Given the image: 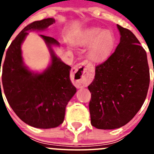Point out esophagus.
<instances>
[{"mask_svg": "<svg viewBox=\"0 0 154 154\" xmlns=\"http://www.w3.org/2000/svg\"><path fill=\"white\" fill-rule=\"evenodd\" d=\"M71 75L75 85L77 87H85L89 82L88 69L83 64H78L74 66L71 71Z\"/></svg>", "mask_w": 154, "mask_h": 154, "instance_id": "obj_1", "label": "esophagus"}]
</instances>
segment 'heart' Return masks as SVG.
<instances>
[{"label": "heart", "instance_id": "b5f03b06", "mask_svg": "<svg viewBox=\"0 0 154 154\" xmlns=\"http://www.w3.org/2000/svg\"><path fill=\"white\" fill-rule=\"evenodd\" d=\"M80 45H89V55L93 60H103L109 55L115 45V37L112 31H103L96 28L86 30L76 40Z\"/></svg>", "mask_w": 154, "mask_h": 154}]
</instances>
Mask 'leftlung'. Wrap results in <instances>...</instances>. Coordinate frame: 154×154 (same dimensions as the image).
I'll return each instance as SVG.
<instances>
[{"instance_id":"1","label":"left lung","mask_w":154,"mask_h":154,"mask_svg":"<svg viewBox=\"0 0 154 154\" xmlns=\"http://www.w3.org/2000/svg\"><path fill=\"white\" fill-rule=\"evenodd\" d=\"M120 42L114 53L96 67L88 86L91 124L100 130L124 126L143 104L149 85L146 51L130 30L117 24Z\"/></svg>"}]
</instances>
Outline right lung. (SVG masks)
Returning <instances> with one entry per match:
<instances>
[{"label":"right lung","mask_w":154,"mask_h":154,"mask_svg":"<svg viewBox=\"0 0 154 154\" xmlns=\"http://www.w3.org/2000/svg\"><path fill=\"white\" fill-rule=\"evenodd\" d=\"M55 22L50 17L25 27L8 48L2 67L1 86L8 103L23 122L39 129L62 124L65 107L76 92L69 77L71 67L53 50L52 46H59L54 38L40 35L51 55V63L42 72L30 70L23 61L21 45L28 32L44 31Z\"/></svg>","instance_id":"add662e5"}]
</instances>
